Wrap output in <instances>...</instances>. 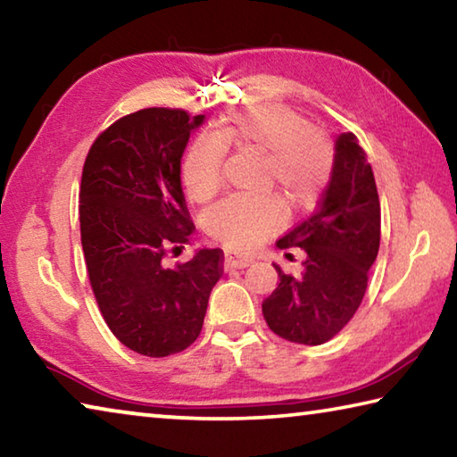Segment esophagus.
Returning a JSON list of instances; mask_svg holds the SVG:
<instances>
[{"label": "esophagus", "mask_w": 457, "mask_h": 457, "mask_svg": "<svg viewBox=\"0 0 457 457\" xmlns=\"http://www.w3.org/2000/svg\"><path fill=\"white\" fill-rule=\"evenodd\" d=\"M226 264L228 270H234V268H247L252 264L250 258H242V256H231V253H226Z\"/></svg>", "instance_id": "esophagus-1"}]
</instances>
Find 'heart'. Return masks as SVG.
I'll return each mask as SVG.
<instances>
[{
  "instance_id": "obj_1",
  "label": "heart",
  "mask_w": 457,
  "mask_h": 457,
  "mask_svg": "<svg viewBox=\"0 0 457 457\" xmlns=\"http://www.w3.org/2000/svg\"><path fill=\"white\" fill-rule=\"evenodd\" d=\"M226 151L260 154L262 181L278 185L294 207L316 199L332 169L328 141L303 114L282 104H262L191 143L183 159V183L191 199L207 201L220 191ZM282 221V204L274 195L231 197L207 213L205 228L229 250H250Z\"/></svg>"
}]
</instances>
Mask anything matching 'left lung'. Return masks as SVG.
<instances>
[{"instance_id": "left-lung-1", "label": "left lung", "mask_w": 457, "mask_h": 457, "mask_svg": "<svg viewBox=\"0 0 457 457\" xmlns=\"http://www.w3.org/2000/svg\"><path fill=\"white\" fill-rule=\"evenodd\" d=\"M378 242L381 205L373 169L357 137L343 133L316 212L276 242L284 252L300 247L304 262L298 276L274 264L280 284L262 303L270 330L311 346L338 335L362 303Z\"/></svg>"}]
</instances>
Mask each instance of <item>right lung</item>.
I'll return each mask as SVG.
<instances>
[{
	"label": "right lung",
	"mask_w": 457,
	"mask_h": 457,
	"mask_svg": "<svg viewBox=\"0 0 457 457\" xmlns=\"http://www.w3.org/2000/svg\"><path fill=\"white\" fill-rule=\"evenodd\" d=\"M204 114L143 108L92 143L80 183V237L92 292L112 335L145 357L195 343L223 252L204 247L165 266L195 226L181 189V157Z\"/></svg>",
	"instance_id": "1"
}]
</instances>
